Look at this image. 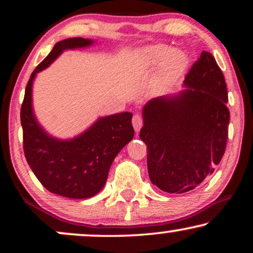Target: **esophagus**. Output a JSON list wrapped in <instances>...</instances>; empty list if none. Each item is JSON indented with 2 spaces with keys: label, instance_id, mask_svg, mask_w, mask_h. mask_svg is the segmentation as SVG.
Masks as SVG:
<instances>
[{
  "label": "esophagus",
  "instance_id": "obj_1",
  "mask_svg": "<svg viewBox=\"0 0 253 253\" xmlns=\"http://www.w3.org/2000/svg\"><path fill=\"white\" fill-rule=\"evenodd\" d=\"M132 126H133V129L136 131H139L140 127L143 126V117H141L139 114H136V115H133Z\"/></svg>",
  "mask_w": 253,
  "mask_h": 253
}]
</instances>
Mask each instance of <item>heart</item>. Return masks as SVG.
<instances>
[{
	"mask_svg": "<svg viewBox=\"0 0 253 253\" xmlns=\"http://www.w3.org/2000/svg\"><path fill=\"white\" fill-rule=\"evenodd\" d=\"M144 63L147 68L155 69L161 65L160 84H168L183 74L188 65V56L181 49H170L166 44L148 47L143 53Z\"/></svg>",
	"mask_w": 253,
	"mask_h": 253,
	"instance_id": "heart-1",
	"label": "heart"
}]
</instances>
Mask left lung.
<instances>
[{"label":"left lung","instance_id":"obj_1","mask_svg":"<svg viewBox=\"0 0 253 253\" xmlns=\"http://www.w3.org/2000/svg\"><path fill=\"white\" fill-rule=\"evenodd\" d=\"M184 86L178 94L150 100L143 109L139 137L147 146L148 175L169 193L188 192L213 174L227 145V85L212 54H200Z\"/></svg>","mask_w":253,"mask_h":253}]
</instances>
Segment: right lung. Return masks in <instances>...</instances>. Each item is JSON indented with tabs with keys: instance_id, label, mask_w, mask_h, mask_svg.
<instances>
[{
	"instance_id": "obj_1",
	"label": "right lung",
	"mask_w": 253,
	"mask_h": 253,
	"mask_svg": "<svg viewBox=\"0 0 253 253\" xmlns=\"http://www.w3.org/2000/svg\"><path fill=\"white\" fill-rule=\"evenodd\" d=\"M92 43L89 39L70 38L55 44L31 75L20 108L27 164L48 191L74 199L91 198L103 188L114 159L133 138L132 114L101 117L78 137L60 140L38 123L32 108V85L38 72L49 67L62 51Z\"/></svg>"
}]
</instances>
